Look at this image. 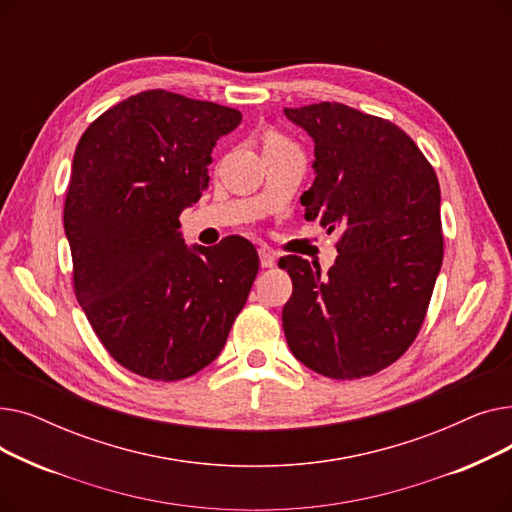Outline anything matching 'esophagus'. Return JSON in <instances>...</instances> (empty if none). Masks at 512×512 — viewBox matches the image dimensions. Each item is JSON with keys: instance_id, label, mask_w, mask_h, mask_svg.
I'll use <instances>...</instances> for the list:
<instances>
[{"instance_id": "1", "label": "esophagus", "mask_w": 512, "mask_h": 512, "mask_svg": "<svg viewBox=\"0 0 512 512\" xmlns=\"http://www.w3.org/2000/svg\"><path fill=\"white\" fill-rule=\"evenodd\" d=\"M259 259H261V267H274L276 261H278L276 253H274L272 249H267V247H263V249L259 251Z\"/></svg>"}]
</instances>
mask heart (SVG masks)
Masks as SVG:
<instances>
[{
	"label": "heart",
	"instance_id": "heart-1",
	"mask_svg": "<svg viewBox=\"0 0 512 512\" xmlns=\"http://www.w3.org/2000/svg\"><path fill=\"white\" fill-rule=\"evenodd\" d=\"M265 143H284V139L280 137V134L272 132V134H267V139H265Z\"/></svg>",
	"mask_w": 512,
	"mask_h": 512
}]
</instances>
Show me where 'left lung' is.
Here are the masks:
<instances>
[{
	"label": "left lung",
	"mask_w": 512,
	"mask_h": 512,
	"mask_svg": "<svg viewBox=\"0 0 512 512\" xmlns=\"http://www.w3.org/2000/svg\"><path fill=\"white\" fill-rule=\"evenodd\" d=\"M315 143L305 218L338 230L324 274L297 255L282 326L292 355L332 380L373 375L417 338L444 257L440 184L405 130L342 103L286 107Z\"/></svg>",
	"instance_id": "obj_1"
}]
</instances>
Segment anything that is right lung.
Wrapping results in <instances>:
<instances>
[{
    "instance_id": "obj_1",
    "label": "right lung",
    "mask_w": 512,
    "mask_h": 512,
    "mask_svg": "<svg viewBox=\"0 0 512 512\" xmlns=\"http://www.w3.org/2000/svg\"><path fill=\"white\" fill-rule=\"evenodd\" d=\"M240 120L153 89L103 112L76 145L64 203L74 294L105 351L147 380H184L218 357L257 276L247 238L186 247L178 230L215 141Z\"/></svg>"
}]
</instances>
